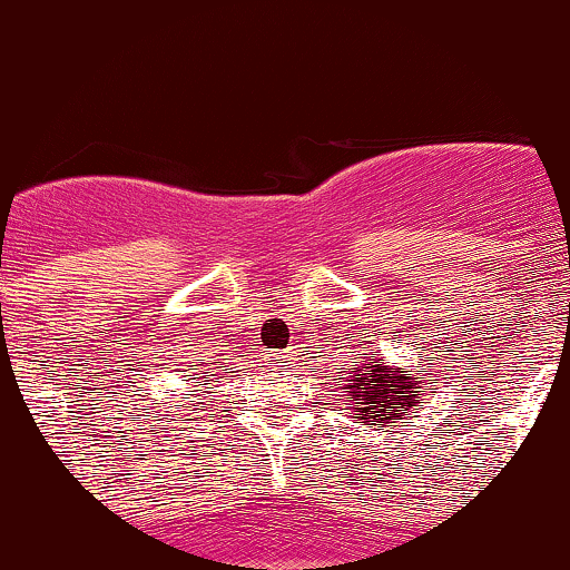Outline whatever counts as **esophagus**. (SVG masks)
Segmentation results:
<instances>
[{"mask_svg":"<svg viewBox=\"0 0 570 570\" xmlns=\"http://www.w3.org/2000/svg\"><path fill=\"white\" fill-rule=\"evenodd\" d=\"M273 362H276L278 367H294V362H297V358H294V351H278V353H273Z\"/></svg>","mask_w":570,"mask_h":570,"instance_id":"1","label":"esophagus"}]
</instances>
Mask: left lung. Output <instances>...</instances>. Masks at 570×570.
I'll use <instances>...</instances> for the list:
<instances>
[{
	"label": "left lung",
	"mask_w": 570,
	"mask_h": 570,
	"mask_svg": "<svg viewBox=\"0 0 570 570\" xmlns=\"http://www.w3.org/2000/svg\"><path fill=\"white\" fill-rule=\"evenodd\" d=\"M345 383V402L358 417L362 426L381 431L385 423L402 421L412 410L423 407L426 383L415 375H402V370L391 367L381 351L358 356Z\"/></svg>",
	"instance_id": "left-lung-1"
}]
</instances>
